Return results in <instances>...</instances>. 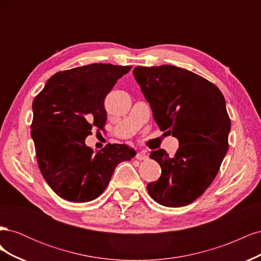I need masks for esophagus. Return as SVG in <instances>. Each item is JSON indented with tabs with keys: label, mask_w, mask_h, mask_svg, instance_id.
Segmentation results:
<instances>
[{
	"label": "esophagus",
	"mask_w": 261,
	"mask_h": 261,
	"mask_svg": "<svg viewBox=\"0 0 261 261\" xmlns=\"http://www.w3.org/2000/svg\"><path fill=\"white\" fill-rule=\"evenodd\" d=\"M147 158H148V155H147V151H146V150H141V151L137 152V154H136V159L139 160V161L146 160Z\"/></svg>",
	"instance_id": "esophagus-1"
}]
</instances>
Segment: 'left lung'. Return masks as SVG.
<instances>
[{"instance_id": "obj_1", "label": "left lung", "mask_w": 261, "mask_h": 261, "mask_svg": "<svg viewBox=\"0 0 261 261\" xmlns=\"http://www.w3.org/2000/svg\"><path fill=\"white\" fill-rule=\"evenodd\" d=\"M133 74L156 124L179 144L173 156L163 149L150 152L161 176L147 185L148 193L162 206H186L212 183L228 149L231 121L223 94L203 77L173 65L137 66Z\"/></svg>"}]
</instances>
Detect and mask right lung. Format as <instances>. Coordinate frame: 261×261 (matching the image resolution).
I'll return each mask as SVG.
<instances>
[{"mask_svg":"<svg viewBox=\"0 0 261 261\" xmlns=\"http://www.w3.org/2000/svg\"><path fill=\"white\" fill-rule=\"evenodd\" d=\"M130 66L90 64L54 74L33 102L34 139L39 168L63 199L87 202L99 197L118 163L136 151L108 145L93 152L86 137L107 122L105 99Z\"/></svg>","mask_w":261,"mask_h":261,"instance_id":"right-lung-1","label":"right lung"}]
</instances>
